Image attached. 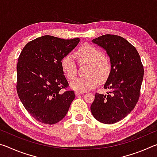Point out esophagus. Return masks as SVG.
<instances>
[{
    "instance_id": "obj_1",
    "label": "esophagus",
    "mask_w": 157,
    "mask_h": 157,
    "mask_svg": "<svg viewBox=\"0 0 157 157\" xmlns=\"http://www.w3.org/2000/svg\"><path fill=\"white\" fill-rule=\"evenodd\" d=\"M75 95H80V94H83V92H80V91H75Z\"/></svg>"
}]
</instances>
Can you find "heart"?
Returning <instances> with one entry per match:
<instances>
[{"mask_svg": "<svg viewBox=\"0 0 157 157\" xmlns=\"http://www.w3.org/2000/svg\"><path fill=\"white\" fill-rule=\"evenodd\" d=\"M75 57L79 63L88 64L87 76L79 77L71 82V89L77 91L84 92L97 86L98 81L107 80L111 71V65L105 57L104 52L93 45L86 44L76 50ZM61 68L66 78L72 79L76 75L77 65L71 55H66L61 59Z\"/></svg>", "mask_w": 157, "mask_h": 157, "instance_id": "b5f03b06", "label": "heart"}]
</instances>
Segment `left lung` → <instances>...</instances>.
<instances>
[{
    "instance_id": "1",
    "label": "left lung",
    "mask_w": 157,
    "mask_h": 157,
    "mask_svg": "<svg viewBox=\"0 0 157 157\" xmlns=\"http://www.w3.org/2000/svg\"><path fill=\"white\" fill-rule=\"evenodd\" d=\"M92 42L107 51L111 71L104 85L110 91L106 95L95 94L91 111L100 123L113 124L125 118L136 106L144 69L136 49L122 36L105 34Z\"/></svg>"
}]
</instances>
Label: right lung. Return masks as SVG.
Listing matches in <instances>:
<instances>
[{
	"label": "right lung",
	"instance_id": "obj_1",
	"mask_svg": "<svg viewBox=\"0 0 157 157\" xmlns=\"http://www.w3.org/2000/svg\"><path fill=\"white\" fill-rule=\"evenodd\" d=\"M80 41L42 36L25 45L17 66V91L28 112L41 123L52 124L64 118L75 98L61 68V59Z\"/></svg>",
	"mask_w": 157,
	"mask_h": 157
}]
</instances>
